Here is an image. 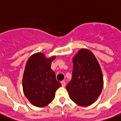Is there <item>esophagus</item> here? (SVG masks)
<instances>
[{
    "label": "esophagus",
    "instance_id": "esophagus-1",
    "mask_svg": "<svg viewBox=\"0 0 121 121\" xmlns=\"http://www.w3.org/2000/svg\"><path fill=\"white\" fill-rule=\"evenodd\" d=\"M61 85H62V86H65V82L64 81H62L61 82Z\"/></svg>",
    "mask_w": 121,
    "mask_h": 121
}]
</instances>
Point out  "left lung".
<instances>
[{"label":"left lung","instance_id":"8db88e82","mask_svg":"<svg viewBox=\"0 0 121 121\" xmlns=\"http://www.w3.org/2000/svg\"><path fill=\"white\" fill-rule=\"evenodd\" d=\"M71 81L66 86L70 99L77 104L87 106L94 103L103 87L101 69L94 54L80 49L73 60Z\"/></svg>","mask_w":121,"mask_h":121}]
</instances>
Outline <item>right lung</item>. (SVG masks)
<instances>
[{
  "instance_id": "add662e5",
  "label": "right lung",
  "mask_w": 121,
  "mask_h": 121,
  "mask_svg": "<svg viewBox=\"0 0 121 121\" xmlns=\"http://www.w3.org/2000/svg\"><path fill=\"white\" fill-rule=\"evenodd\" d=\"M56 56L47 58L38 52L29 58L24 70L22 85L25 96L34 106H47L55 97L56 90L61 86L51 69Z\"/></svg>"
}]
</instances>
